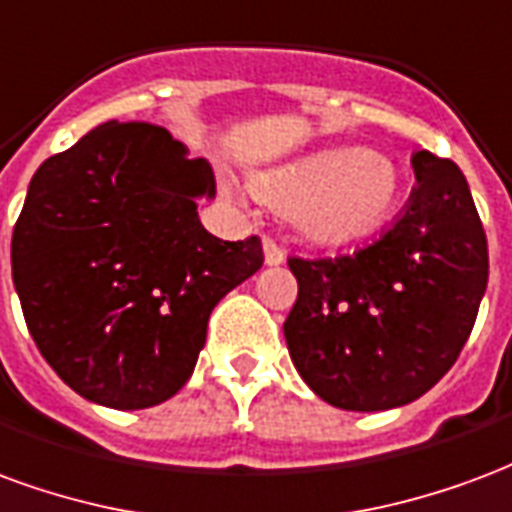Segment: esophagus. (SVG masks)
Masks as SVG:
<instances>
[{"label": "esophagus", "instance_id": "esophagus-1", "mask_svg": "<svg viewBox=\"0 0 512 512\" xmlns=\"http://www.w3.org/2000/svg\"><path fill=\"white\" fill-rule=\"evenodd\" d=\"M283 259H286V253H283V248L278 245V240L267 234V237H264V261H267V264H281Z\"/></svg>", "mask_w": 512, "mask_h": 512}]
</instances>
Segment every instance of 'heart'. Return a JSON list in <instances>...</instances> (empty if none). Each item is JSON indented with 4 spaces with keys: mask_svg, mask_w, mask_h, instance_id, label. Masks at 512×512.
Instances as JSON below:
<instances>
[{
    "mask_svg": "<svg viewBox=\"0 0 512 512\" xmlns=\"http://www.w3.org/2000/svg\"><path fill=\"white\" fill-rule=\"evenodd\" d=\"M264 199L300 207L302 231L319 242H346L382 226L401 196L398 171L374 152L324 149L256 179Z\"/></svg>",
    "mask_w": 512,
    "mask_h": 512,
    "instance_id": "heart-1",
    "label": "heart"
}]
</instances>
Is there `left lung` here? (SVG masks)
Instances as JSON below:
<instances>
[{"instance_id": "left-lung-1", "label": "left lung", "mask_w": 512, "mask_h": 512, "mask_svg": "<svg viewBox=\"0 0 512 512\" xmlns=\"http://www.w3.org/2000/svg\"><path fill=\"white\" fill-rule=\"evenodd\" d=\"M409 201L376 240L338 256H289L297 302L283 322L305 384L349 412L428 393L453 368L488 283V242L464 174L412 155Z\"/></svg>"}]
</instances>
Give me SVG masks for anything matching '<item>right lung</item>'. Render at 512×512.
<instances>
[{"label": "right lung", "mask_w": 512, "mask_h": 512, "mask_svg": "<svg viewBox=\"0 0 512 512\" xmlns=\"http://www.w3.org/2000/svg\"><path fill=\"white\" fill-rule=\"evenodd\" d=\"M196 196L207 160L169 130L103 122L35 171L10 245L29 335L67 387L111 409L188 382L212 308L264 264L261 240H218Z\"/></svg>", "instance_id": "obj_1"}]
</instances>
